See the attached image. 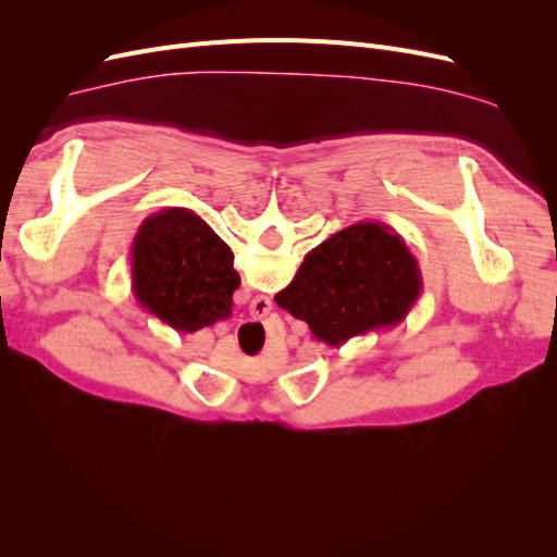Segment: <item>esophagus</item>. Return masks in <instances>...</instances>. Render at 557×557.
Segmentation results:
<instances>
[{"instance_id":"34e87169","label":"esophagus","mask_w":557,"mask_h":557,"mask_svg":"<svg viewBox=\"0 0 557 557\" xmlns=\"http://www.w3.org/2000/svg\"><path fill=\"white\" fill-rule=\"evenodd\" d=\"M252 307H258L262 313H269V311H272V301H269L267 297H256V301H252Z\"/></svg>"}]
</instances>
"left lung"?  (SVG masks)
I'll list each match as a JSON object with an SVG mask.
<instances>
[{"mask_svg":"<svg viewBox=\"0 0 557 557\" xmlns=\"http://www.w3.org/2000/svg\"><path fill=\"white\" fill-rule=\"evenodd\" d=\"M420 293L423 274L409 246L391 225L364 221L311 248L274 301L305 320L318 342L339 348L399 325Z\"/></svg>","mask_w":557,"mask_h":557,"instance_id":"left-lung-1","label":"left lung"}]
</instances>
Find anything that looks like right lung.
Masks as SVG:
<instances>
[{
	"label": "right lung",
	"mask_w": 557,
	"mask_h": 557,
	"mask_svg": "<svg viewBox=\"0 0 557 557\" xmlns=\"http://www.w3.org/2000/svg\"><path fill=\"white\" fill-rule=\"evenodd\" d=\"M132 293L176 332H197L232 313L239 288L230 246L190 209H162L139 225L129 252Z\"/></svg>",
	"instance_id": "add662e5"
}]
</instances>
